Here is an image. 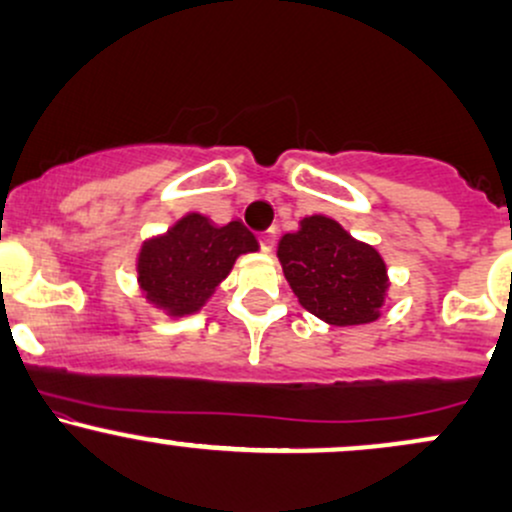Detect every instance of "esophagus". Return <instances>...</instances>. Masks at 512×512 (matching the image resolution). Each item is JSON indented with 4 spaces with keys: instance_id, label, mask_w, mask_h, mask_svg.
Masks as SVG:
<instances>
[{
    "instance_id": "esophagus-1",
    "label": "esophagus",
    "mask_w": 512,
    "mask_h": 512,
    "mask_svg": "<svg viewBox=\"0 0 512 512\" xmlns=\"http://www.w3.org/2000/svg\"><path fill=\"white\" fill-rule=\"evenodd\" d=\"M257 240H260L262 252H272L276 245V228H267V231H262L260 236H257Z\"/></svg>"
}]
</instances>
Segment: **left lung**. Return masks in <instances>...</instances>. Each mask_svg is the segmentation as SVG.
I'll return each mask as SVG.
<instances>
[{"label":"left lung","instance_id":"left-lung-1","mask_svg":"<svg viewBox=\"0 0 512 512\" xmlns=\"http://www.w3.org/2000/svg\"><path fill=\"white\" fill-rule=\"evenodd\" d=\"M286 281L305 310L337 327L378 320L387 269L378 250L358 243L327 216H305L279 240Z\"/></svg>","mask_w":512,"mask_h":512}]
</instances>
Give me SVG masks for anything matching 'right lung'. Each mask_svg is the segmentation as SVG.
<instances>
[{
	"label": "right lung",
	"instance_id": "obj_1",
	"mask_svg": "<svg viewBox=\"0 0 512 512\" xmlns=\"http://www.w3.org/2000/svg\"><path fill=\"white\" fill-rule=\"evenodd\" d=\"M260 245L240 221L214 226L207 216L187 214L166 236L139 252V286L146 301L170 315H190L204 305L231 272L238 255Z\"/></svg>",
	"mask_w": 512,
	"mask_h": 512
}]
</instances>
